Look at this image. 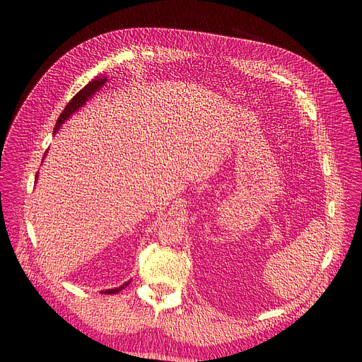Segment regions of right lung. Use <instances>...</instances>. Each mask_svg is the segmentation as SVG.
I'll list each match as a JSON object with an SVG mask.
<instances>
[{"instance_id":"add662e5","label":"right lung","mask_w":362,"mask_h":362,"mask_svg":"<svg viewBox=\"0 0 362 362\" xmlns=\"http://www.w3.org/2000/svg\"><path fill=\"white\" fill-rule=\"evenodd\" d=\"M108 82V79H107V76H101V78H97V79H93L92 82H89L83 89H81L78 93L74 95V97L71 98V101L64 107V110H63V112L60 114V117H59V120H57V123H55V127H54V133H57L59 132V129H60V126L71 116L73 112H76L78 111L81 107H83L85 104H86V101L92 97V95L97 92L98 89H101V86H104L105 83ZM47 156V152L44 154V157ZM44 160V158H42ZM36 177H37V173H36ZM130 283V280L129 281H126V283H123L120 288H116V289H108V291H105L104 293H117V292H120L122 289H124L127 284Z\"/></svg>"}]
</instances>
